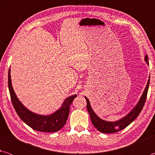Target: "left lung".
<instances>
[{
    "label": "left lung",
    "instance_id": "1",
    "mask_svg": "<svg viewBox=\"0 0 155 155\" xmlns=\"http://www.w3.org/2000/svg\"><path fill=\"white\" fill-rule=\"evenodd\" d=\"M145 60L147 64H148V55L145 57ZM149 83H150V80H148V83L144 90L142 96L137 103V105L128 114L127 116L123 117L122 119L118 120L116 122H107L104 120H101V118L97 116L95 113L91 109L90 101L89 100L85 97L87 101V109L89 112V114L90 115L91 121L92 122L93 125L94 126L96 129H98L100 132L103 133H114L118 131L124 129L127 126L129 125L131 122H133L134 120L137 118L139 114L142 110L144 104H145L147 94H148V90L149 87Z\"/></svg>",
    "mask_w": 155,
    "mask_h": 155
}]
</instances>
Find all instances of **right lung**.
I'll return each instance as SVG.
<instances>
[{"label":"right lung","mask_w":155,"mask_h":155,"mask_svg":"<svg viewBox=\"0 0 155 155\" xmlns=\"http://www.w3.org/2000/svg\"><path fill=\"white\" fill-rule=\"evenodd\" d=\"M8 87L10 96L14 109L23 122L35 130L46 133L57 132L64 127L70 113V106L77 95H73L65 100L62 107L50 115H40L30 111L20 103L12 87L10 69L8 74Z\"/></svg>","instance_id":"add662e5"}]
</instances>
